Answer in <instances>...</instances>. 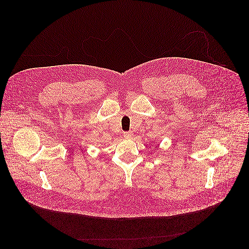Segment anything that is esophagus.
I'll return each instance as SVG.
<instances>
[{"label": "esophagus", "instance_id": "34e87169", "mask_svg": "<svg viewBox=\"0 0 249 249\" xmlns=\"http://www.w3.org/2000/svg\"><path fill=\"white\" fill-rule=\"evenodd\" d=\"M124 137L126 138V139H129L132 137V132L131 131H128V132H124Z\"/></svg>", "mask_w": 249, "mask_h": 249}]
</instances>
